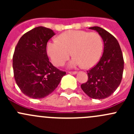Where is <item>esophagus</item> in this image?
<instances>
[{"mask_svg": "<svg viewBox=\"0 0 134 134\" xmlns=\"http://www.w3.org/2000/svg\"><path fill=\"white\" fill-rule=\"evenodd\" d=\"M68 72L70 74H73V75H75V74L77 73L76 71H68Z\"/></svg>", "mask_w": 134, "mask_h": 134, "instance_id": "34e87169", "label": "esophagus"}]
</instances>
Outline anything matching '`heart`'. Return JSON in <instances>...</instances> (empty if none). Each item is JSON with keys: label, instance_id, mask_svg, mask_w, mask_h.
I'll return each mask as SVG.
<instances>
[{"label": "heart", "instance_id": "heart-1", "mask_svg": "<svg viewBox=\"0 0 134 134\" xmlns=\"http://www.w3.org/2000/svg\"><path fill=\"white\" fill-rule=\"evenodd\" d=\"M58 40L47 44V54L56 66L63 65L69 58L71 52L74 57L69 63L70 67L82 65L90 68L98 62L103 51V40L95 32L68 30L61 34Z\"/></svg>", "mask_w": 134, "mask_h": 134}]
</instances>
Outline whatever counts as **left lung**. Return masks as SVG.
I'll return each mask as SVG.
<instances>
[{
	"instance_id": "left-lung-1",
	"label": "left lung",
	"mask_w": 134,
	"mask_h": 134,
	"mask_svg": "<svg viewBox=\"0 0 134 134\" xmlns=\"http://www.w3.org/2000/svg\"><path fill=\"white\" fill-rule=\"evenodd\" d=\"M101 36L104 48L99 62L87 71L88 80L81 85L83 92L94 99H104L111 95L120 85L124 69L122 51L117 39L98 26L90 27Z\"/></svg>"
}]
</instances>
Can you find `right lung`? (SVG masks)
Segmentation results:
<instances>
[{"label":"right lung","instance_id":"1","mask_svg":"<svg viewBox=\"0 0 134 134\" xmlns=\"http://www.w3.org/2000/svg\"><path fill=\"white\" fill-rule=\"evenodd\" d=\"M53 30L38 26L20 38L13 56L14 78L23 93L30 98H43L53 92L66 72L53 66L47 53Z\"/></svg>","mask_w":134,"mask_h":134}]
</instances>
